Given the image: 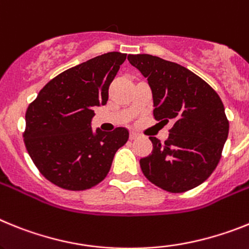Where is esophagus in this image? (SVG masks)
<instances>
[{"mask_svg":"<svg viewBox=\"0 0 249 249\" xmlns=\"http://www.w3.org/2000/svg\"><path fill=\"white\" fill-rule=\"evenodd\" d=\"M129 138H130V140L137 139V138H138V133H135V131H130V135H129Z\"/></svg>","mask_w":249,"mask_h":249,"instance_id":"34e87169","label":"esophagus"}]
</instances>
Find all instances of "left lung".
<instances>
[{
	"mask_svg": "<svg viewBox=\"0 0 249 249\" xmlns=\"http://www.w3.org/2000/svg\"><path fill=\"white\" fill-rule=\"evenodd\" d=\"M127 60L148 79L154 118L173 123L164 142L150 137L153 151L140 159L149 181L170 193L202 184L217 168L229 123L217 92L198 75L158 56L129 55Z\"/></svg>",
	"mask_w": 249,
	"mask_h": 249,
	"instance_id": "left-lung-1",
	"label": "left lung"
}]
</instances>
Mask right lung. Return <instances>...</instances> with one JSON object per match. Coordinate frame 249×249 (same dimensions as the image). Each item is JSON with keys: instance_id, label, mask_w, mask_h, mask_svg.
Listing matches in <instances>:
<instances>
[{"instance_id": "right-lung-1", "label": "right lung", "mask_w": 249, "mask_h": 249, "mask_svg": "<svg viewBox=\"0 0 249 249\" xmlns=\"http://www.w3.org/2000/svg\"><path fill=\"white\" fill-rule=\"evenodd\" d=\"M126 53H107L64 71L27 107L23 142L47 180L68 190L99 184L114 155L129 139L125 127L92 130L94 109L105 105L109 86Z\"/></svg>"}]
</instances>
